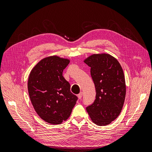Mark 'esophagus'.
<instances>
[{"mask_svg": "<svg viewBox=\"0 0 152 152\" xmlns=\"http://www.w3.org/2000/svg\"><path fill=\"white\" fill-rule=\"evenodd\" d=\"M82 94H82V92H81V93H79V94H78V98H79V99H81L82 98Z\"/></svg>", "mask_w": 152, "mask_h": 152, "instance_id": "esophagus-1", "label": "esophagus"}]
</instances>
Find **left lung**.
I'll return each instance as SVG.
<instances>
[{"instance_id": "left-lung-1", "label": "left lung", "mask_w": 152, "mask_h": 152, "mask_svg": "<svg viewBox=\"0 0 152 152\" xmlns=\"http://www.w3.org/2000/svg\"><path fill=\"white\" fill-rule=\"evenodd\" d=\"M84 62L91 67L96 92L95 101L86 110L96 125H108L121 113L125 101L126 86L122 66L107 53L93 54Z\"/></svg>"}]
</instances>
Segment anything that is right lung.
Returning a JSON list of instances; mask_svg holds the SVG:
<instances>
[{"label": "right lung", "instance_id": "right-lung-1", "mask_svg": "<svg viewBox=\"0 0 152 152\" xmlns=\"http://www.w3.org/2000/svg\"><path fill=\"white\" fill-rule=\"evenodd\" d=\"M70 61L56 55L50 56L41 59L30 73L28 91L31 104L38 115L50 124L66 121L78 99L63 76Z\"/></svg>", "mask_w": 152, "mask_h": 152}]
</instances>
